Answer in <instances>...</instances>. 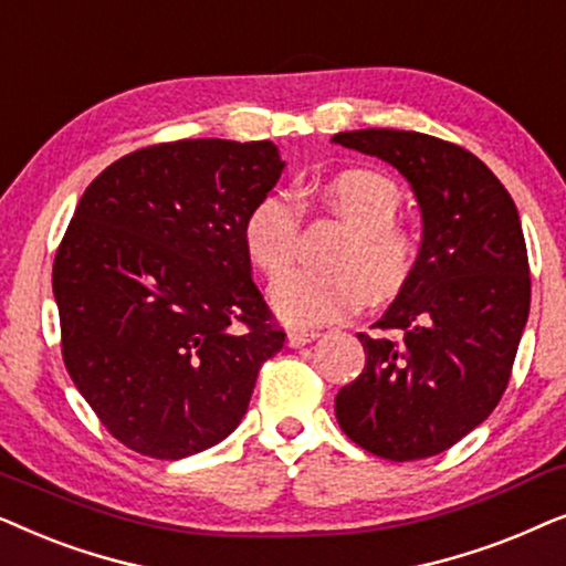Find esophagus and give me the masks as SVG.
Instances as JSON below:
<instances>
[{"mask_svg": "<svg viewBox=\"0 0 566 566\" xmlns=\"http://www.w3.org/2000/svg\"><path fill=\"white\" fill-rule=\"evenodd\" d=\"M315 338H318V331H303V328H292L290 334H287V344H290V346H305V344L315 342Z\"/></svg>", "mask_w": 566, "mask_h": 566, "instance_id": "1", "label": "esophagus"}]
</instances>
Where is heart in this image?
<instances>
[{
    "mask_svg": "<svg viewBox=\"0 0 566 566\" xmlns=\"http://www.w3.org/2000/svg\"><path fill=\"white\" fill-rule=\"evenodd\" d=\"M323 205L352 224L331 255L336 269H297L271 287V307L292 326L342 321L367 295L390 297L409 282L419 243L396 222L401 191L388 176L365 168L336 172L321 191ZM303 214L287 193H263L243 220V245L266 276H279L297 255Z\"/></svg>",
    "mask_w": 566,
    "mask_h": 566,
    "instance_id": "heart-1",
    "label": "heart"
}]
</instances>
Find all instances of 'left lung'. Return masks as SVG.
<instances>
[{"label":"left lung","instance_id":"1","mask_svg":"<svg viewBox=\"0 0 566 566\" xmlns=\"http://www.w3.org/2000/svg\"><path fill=\"white\" fill-rule=\"evenodd\" d=\"M334 142L380 157L417 193L424 240L375 334H357L365 370L336 396L338 427L386 461L453 448L507 388L531 311L517 207L500 178L453 142L359 129Z\"/></svg>","mask_w":566,"mask_h":566}]
</instances>
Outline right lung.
Returning <instances> with one entry per match:
<instances>
[{
    "mask_svg": "<svg viewBox=\"0 0 566 566\" xmlns=\"http://www.w3.org/2000/svg\"><path fill=\"white\" fill-rule=\"evenodd\" d=\"M271 142L178 139L111 163L54 259L66 373L120 446L178 461L240 424L284 346L243 220L282 176Z\"/></svg>",
    "mask_w": 566,
    "mask_h": 566,
    "instance_id": "add662e5",
    "label": "right lung"
}]
</instances>
